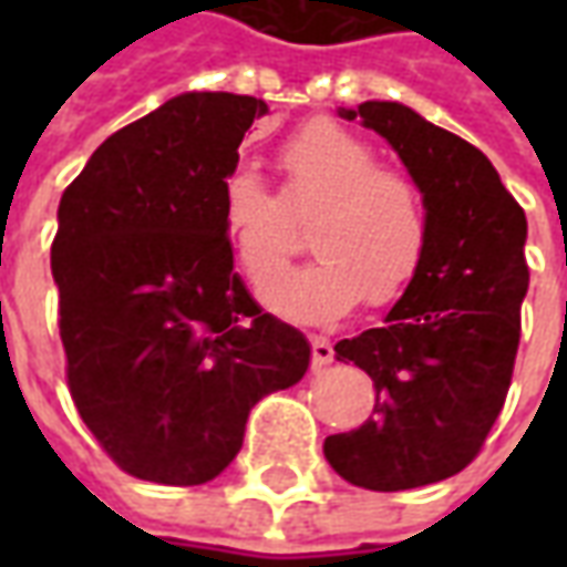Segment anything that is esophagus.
Wrapping results in <instances>:
<instances>
[{
    "instance_id": "1",
    "label": "esophagus",
    "mask_w": 567,
    "mask_h": 567,
    "mask_svg": "<svg viewBox=\"0 0 567 567\" xmlns=\"http://www.w3.org/2000/svg\"><path fill=\"white\" fill-rule=\"evenodd\" d=\"M309 346H312V364L316 368H324V364H331L333 361V346L328 337H312L309 340Z\"/></svg>"
}]
</instances>
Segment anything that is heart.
<instances>
[{
    "mask_svg": "<svg viewBox=\"0 0 567 567\" xmlns=\"http://www.w3.org/2000/svg\"><path fill=\"white\" fill-rule=\"evenodd\" d=\"M279 197L239 169L224 185L221 230L248 282H264L295 251V221L309 224L319 251L307 267L264 285L260 300L288 319H337L368 295L389 307L425 264L431 218L419 185L331 121H309L276 151Z\"/></svg>",
    "mask_w": 567,
    "mask_h": 567,
    "instance_id": "1",
    "label": "heart"
}]
</instances>
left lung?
<instances>
[{"label": "left lung", "instance_id": "left-lung-1", "mask_svg": "<svg viewBox=\"0 0 567 567\" xmlns=\"http://www.w3.org/2000/svg\"><path fill=\"white\" fill-rule=\"evenodd\" d=\"M389 140L422 190L431 243L382 328L333 346L373 380V416L324 440L346 483H440L474 462L507 401L528 291L525 212L480 148L401 103L340 109Z\"/></svg>", "mask_w": 567, "mask_h": 567}]
</instances>
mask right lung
I'll list each match as a JSON object with an SVG mask.
<instances>
[{
  "label": "right lung",
  "instance_id": "1",
  "mask_svg": "<svg viewBox=\"0 0 567 567\" xmlns=\"http://www.w3.org/2000/svg\"><path fill=\"white\" fill-rule=\"evenodd\" d=\"M267 112L255 96L182 93L112 133L60 197L69 394L109 458L148 483L215 480L251 406L309 368L307 337L260 312L221 230L239 142Z\"/></svg>",
  "mask_w": 567,
  "mask_h": 567
}]
</instances>
